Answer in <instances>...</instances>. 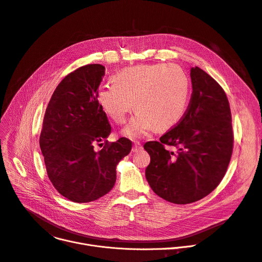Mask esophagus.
Returning a JSON list of instances; mask_svg holds the SVG:
<instances>
[{"mask_svg":"<svg viewBox=\"0 0 262 262\" xmlns=\"http://www.w3.org/2000/svg\"><path fill=\"white\" fill-rule=\"evenodd\" d=\"M142 149V144L140 142H135L134 143V146H133V151L134 152H137L139 150Z\"/></svg>","mask_w":262,"mask_h":262,"instance_id":"esophagus-1","label":"esophagus"}]
</instances>
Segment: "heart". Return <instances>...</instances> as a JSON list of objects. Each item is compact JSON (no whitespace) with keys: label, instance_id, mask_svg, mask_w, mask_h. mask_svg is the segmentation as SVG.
<instances>
[{"label":"heart","instance_id":"obj_1","mask_svg":"<svg viewBox=\"0 0 262 262\" xmlns=\"http://www.w3.org/2000/svg\"><path fill=\"white\" fill-rule=\"evenodd\" d=\"M190 82L183 69L173 64L128 67L114 76L113 83L102 84L97 100L118 124H123L135 108L136 116L124 129L132 139L144 136L152 127L165 130L184 116L189 100Z\"/></svg>","mask_w":262,"mask_h":262}]
</instances>
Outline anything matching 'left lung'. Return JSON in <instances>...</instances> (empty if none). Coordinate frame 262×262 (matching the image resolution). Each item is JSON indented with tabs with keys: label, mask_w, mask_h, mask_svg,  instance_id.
Listing matches in <instances>:
<instances>
[{
	"label": "left lung",
	"mask_w": 262,
	"mask_h": 262,
	"mask_svg": "<svg viewBox=\"0 0 262 262\" xmlns=\"http://www.w3.org/2000/svg\"><path fill=\"white\" fill-rule=\"evenodd\" d=\"M186 112L159 141H148L145 176L159 197L176 204L198 201L219 185L234 147L232 114L222 87L199 67L190 69ZM173 146V153L166 147Z\"/></svg>",
	"instance_id": "1"
}]
</instances>
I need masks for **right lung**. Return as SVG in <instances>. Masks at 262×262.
<instances>
[{"instance_id":"1","label":"right lung","mask_w":262,"mask_h":262,"mask_svg":"<svg viewBox=\"0 0 262 262\" xmlns=\"http://www.w3.org/2000/svg\"><path fill=\"white\" fill-rule=\"evenodd\" d=\"M104 75L101 64L68 74L52 94L43 120L40 147L47 176L63 197L78 203L108 193L117 179V164L133 145L124 137L106 140L112 126L97 100ZM102 141L103 148L95 151Z\"/></svg>"}]
</instances>
